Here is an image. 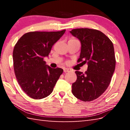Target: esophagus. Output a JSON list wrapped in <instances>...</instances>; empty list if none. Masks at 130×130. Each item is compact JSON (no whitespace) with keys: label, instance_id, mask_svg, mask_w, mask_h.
Returning a JSON list of instances; mask_svg holds the SVG:
<instances>
[{"label":"esophagus","instance_id":"esophagus-1","mask_svg":"<svg viewBox=\"0 0 130 130\" xmlns=\"http://www.w3.org/2000/svg\"><path fill=\"white\" fill-rule=\"evenodd\" d=\"M70 71V70L69 69H68V68H64L63 69V72H69Z\"/></svg>","mask_w":130,"mask_h":130}]
</instances>
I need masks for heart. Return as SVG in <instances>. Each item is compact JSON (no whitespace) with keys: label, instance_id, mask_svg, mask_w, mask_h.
I'll use <instances>...</instances> for the list:
<instances>
[{"label":"heart","instance_id":"1","mask_svg":"<svg viewBox=\"0 0 130 130\" xmlns=\"http://www.w3.org/2000/svg\"><path fill=\"white\" fill-rule=\"evenodd\" d=\"M77 39H75V38H71V39H69V41H76Z\"/></svg>","mask_w":130,"mask_h":130}]
</instances>
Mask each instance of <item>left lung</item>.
<instances>
[{"instance_id": "obj_1", "label": "left lung", "mask_w": 130, "mask_h": 130, "mask_svg": "<svg viewBox=\"0 0 130 130\" xmlns=\"http://www.w3.org/2000/svg\"><path fill=\"white\" fill-rule=\"evenodd\" d=\"M70 32L81 44L77 62L88 64L85 73L75 72L77 80L72 84V93L84 102H91L102 95L111 82L116 65L113 43L99 30L82 28Z\"/></svg>"}]
</instances>
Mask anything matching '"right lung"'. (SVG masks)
<instances>
[{
  "label": "right lung",
  "instance_id": "add662e5",
  "mask_svg": "<svg viewBox=\"0 0 130 130\" xmlns=\"http://www.w3.org/2000/svg\"><path fill=\"white\" fill-rule=\"evenodd\" d=\"M60 31H32L22 36L13 50L14 69L23 91L34 99L50 95L63 73L61 68H52L43 60L53 45L65 33Z\"/></svg>",
  "mask_w": 130,
  "mask_h": 130
}]
</instances>
